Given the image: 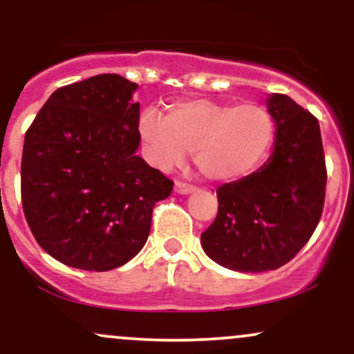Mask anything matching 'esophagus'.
Returning <instances> with one entry per match:
<instances>
[{"label": "esophagus", "mask_w": 354, "mask_h": 354, "mask_svg": "<svg viewBox=\"0 0 354 354\" xmlns=\"http://www.w3.org/2000/svg\"><path fill=\"white\" fill-rule=\"evenodd\" d=\"M174 191L180 194H188L191 191H194V186L189 185V183H185V181H176L174 183Z\"/></svg>", "instance_id": "obj_1"}]
</instances>
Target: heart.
I'll list each match as a JSON object with an SVG mask.
<instances>
[{"instance_id": "heart-1", "label": "heart", "mask_w": 354, "mask_h": 354, "mask_svg": "<svg viewBox=\"0 0 354 354\" xmlns=\"http://www.w3.org/2000/svg\"><path fill=\"white\" fill-rule=\"evenodd\" d=\"M138 129L146 156L156 168H173L191 151L198 171L221 183L254 173L274 143L273 116L256 103L234 106L213 100L178 101L169 104L165 116L146 109Z\"/></svg>"}]
</instances>
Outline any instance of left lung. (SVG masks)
Listing matches in <instances>:
<instances>
[{
	"instance_id": "1",
	"label": "left lung",
	"mask_w": 354,
	"mask_h": 354,
	"mask_svg": "<svg viewBox=\"0 0 354 354\" xmlns=\"http://www.w3.org/2000/svg\"><path fill=\"white\" fill-rule=\"evenodd\" d=\"M273 154L263 168L216 189L218 214L201 233L205 253L243 273L278 270L299 253L318 226L326 163L316 116L286 95H271Z\"/></svg>"
}]
</instances>
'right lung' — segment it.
<instances>
[{
    "label": "right lung",
    "instance_id": "obj_1",
    "mask_svg": "<svg viewBox=\"0 0 354 354\" xmlns=\"http://www.w3.org/2000/svg\"><path fill=\"white\" fill-rule=\"evenodd\" d=\"M136 83L96 75L56 89L28 128L21 158L24 218L63 265L109 271L135 258L153 208L173 181L136 156Z\"/></svg>",
    "mask_w": 354,
    "mask_h": 354
}]
</instances>
